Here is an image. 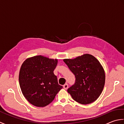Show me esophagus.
<instances>
[{
  "label": "esophagus",
  "instance_id": "34e87169",
  "mask_svg": "<svg viewBox=\"0 0 124 124\" xmlns=\"http://www.w3.org/2000/svg\"><path fill=\"white\" fill-rule=\"evenodd\" d=\"M63 88H64L65 89H67L68 88V84H64V85H63Z\"/></svg>",
  "mask_w": 124,
  "mask_h": 124
}]
</instances>
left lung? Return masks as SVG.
<instances>
[{
	"instance_id": "8db88e82",
	"label": "left lung",
	"mask_w": 124,
	"mask_h": 124,
	"mask_svg": "<svg viewBox=\"0 0 124 124\" xmlns=\"http://www.w3.org/2000/svg\"><path fill=\"white\" fill-rule=\"evenodd\" d=\"M63 61L76 77L75 84L67 90L72 99L82 104L96 101L102 93L106 80L104 70L99 61L93 55L85 54Z\"/></svg>"
}]
</instances>
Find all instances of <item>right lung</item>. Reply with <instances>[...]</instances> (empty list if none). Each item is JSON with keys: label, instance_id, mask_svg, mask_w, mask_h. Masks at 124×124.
<instances>
[{"label": "right lung", "instance_id": "1", "mask_svg": "<svg viewBox=\"0 0 124 124\" xmlns=\"http://www.w3.org/2000/svg\"><path fill=\"white\" fill-rule=\"evenodd\" d=\"M57 59L37 55L28 58L19 72V84L22 94L31 104L44 107L53 101L63 87L58 84L54 70Z\"/></svg>", "mask_w": 124, "mask_h": 124}]
</instances>
